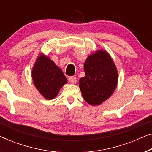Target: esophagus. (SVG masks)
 I'll list each match as a JSON object with an SVG mask.
<instances>
[{
  "label": "esophagus",
  "instance_id": "1",
  "mask_svg": "<svg viewBox=\"0 0 152 152\" xmlns=\"http://www.w3.org/2000/svg\"><path fill=\"white\" fill-rule=\"evenodd\" d=\"M68 80H69V82L70 83H72V84H74V83H75L76 82V78L75 76H70L69 77V78H68Z\"/></svg>",
  "mask_w": 152,
  "mask_h": 152
}]
</instances>
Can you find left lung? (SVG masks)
Returning a JSON list of instances; mask_svg holds the SVG:
<instances>
[{
  "label": "left lung",
  "instance_id": "1",
  "mask_svg": "<svg viewBox=\"0 0 152 152\" xmlns=\"http://www.w3.org/2000/svg\"><path fill=\"white\" fill-rule=\"evenodd\" d=\"M85 76L79 80L84 100L98 105L114 92L118 82V72L112 59L105 51L99 50L87 58L84 64Z\"/></svg>",
  "mask_w": 152,
  "mask_h": 152
}]
</instances>
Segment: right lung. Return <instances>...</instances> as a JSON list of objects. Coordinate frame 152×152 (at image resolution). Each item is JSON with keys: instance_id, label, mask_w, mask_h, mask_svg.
Segmentation results:
<instances>
[{"instance_id": "1", "label": "right lung", "mask_w": 152, "mask_h": 152, "mask_svg": "<svg viewBox=\"0 0 152 152\" xmlns=\"http://www.w3.org/2000/svg\"><path fill=\"white\" fill-rule=\"evenodd\" d=\"M34 84L48 100L56 96L60 89L67 83L62 70L48 57L41 54L37 58L32 69Z\"/></svg>"}]
</instances>
